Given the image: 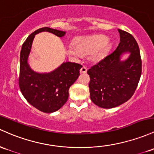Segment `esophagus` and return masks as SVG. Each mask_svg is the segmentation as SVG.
Masks as SVG:
<instances>
[{
    "instance_id": "obj_1",
    "label": "esophagus",
    "mask_w": 154,
    "mask_h": 154,
    "mask_svg": "<svg viewBox=\"0 0 154 154\" xmlns=\"http://www.w3.org/2000/svg\"><path fill=\"white\" fill-rule=\"evenodd\" d=\"M87 72V68H86L85 66H82V68L80 69V73H82V74H83V73H85V72Z\"/></svg>"
}]
</instances>
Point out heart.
Here are the masks:
<instances>
[{
  "instance_id": "b5f03b06",
  "label": "heart",
  "mask_w": 154,
  "mask_h": 154,
  "mask_svg": "<svg viewBox=\"0 0 154 154\" xmlns=\"http://www.w3.org/2000/svg\"><path fill=\"white\" fill-rule=\"evenodd\" d=\"M111 46V42L102 35L80 37L74 44H70L66 47V52L74 56H80L82 53H91V60L99 61L107 55Z\"/></svg>"
}]
</instances>
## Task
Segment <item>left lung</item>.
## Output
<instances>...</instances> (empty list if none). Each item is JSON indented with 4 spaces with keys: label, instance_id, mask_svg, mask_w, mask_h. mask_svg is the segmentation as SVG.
Returning <instances> with one entry per match:
<instances>
[{
    "label": "left lung",
    "instance_id": "left-lung-1",
    "mask_svg": "<svg viewBox=\"0 0 154 154\" xmlns=\"http://www.w3.org/2000/svg\"><path fill=\"white\" fill-rule=\"evenodd\" d=\"M120 43L114 52L88 70L90 76L91 99L96 105L109 109L118 107L133 96L142 73L140 49L135 38L124 30L118 29ZM129 51L126 61L120 55Z\"/></svg>",
    "mask_w": 154,
    "mask_h": 154
}]
</instances>
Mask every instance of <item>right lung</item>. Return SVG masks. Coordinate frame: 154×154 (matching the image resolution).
Segmentation results:
<instances>
[{
	"label": "right lung",
	"instance_id": "right-lung-1",
	"mask_svg": "<svg viewBox=\"0 0 154 154\" xmlns=\"http://www.w3.org/2000/svg\"><path fill=\"white\" fill-rule=\"evenodd\" d=\"M43 31L50 32L58 37L66 34L64 31L45 27L35 30L27 38L20 52L19 86L29 104L42 112L51 113L58 110L67 102L69 88L78 78L82 66L66 62L50 73L33 72L28 65V55L35 35Z\"/></svg>",
	"mask_w": 154,
	"mask_h": 154
}]
</instances>
